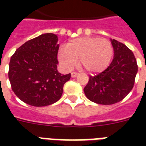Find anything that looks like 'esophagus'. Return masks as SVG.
Returning a JSON list of instances; mask_svg holds the SVG:
<instances>
[{
    "label": "esophagus",
    "mask_w": 146,
    "mask_h": 146,
    "mask_svg": "<svg viewBox=\"0 0 146 146\" xmlns=\"http://www.w3.org/2000/svg\"><path fill=\"white\" fill-rule=\"evenodd\" d=\"M76 76H77V73H76V72L71 73V77H76Z\"/></svg>",
    "instance_id": "1"
}]
</instances>
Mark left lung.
I'll return each instance as SVG.
<instances>
[{"mask_svg":"<svg viewBox=\"0 0 146 146\" xmlns=\"http://www.w3.org/2000/svg\"><path fill=\"white\" fill-rule=\"evenodd\" d=\"M58 36L44 33L26 42L9 63L11 89L20 100L33 106H47L60 99L70 73L58 71Z\"/></svg>","mask_w":146,"mask_h":146,"instance_id":"obj_1","label":"left lung"}]
</instances>
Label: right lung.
Instances as JSON below:
<instances>
[{
  "label": "right lung",
  "mask_w": 146,
  "mask_h": 146,
  "mask_svg": "<svg viewBox=\"0 0 146 146\" xmlns=\"http://www.w3.org/2000/svg\"><path fill=\"white\" fill-rule=\"evenodd\" d=\"M114 56L106 70L90 76L84 88L90 101L101 105H112L122 101L134 87L138 66L135 55L125 45L111 40Z\"/></svg>",
  "instance_id": "1"
}]
</instances>
